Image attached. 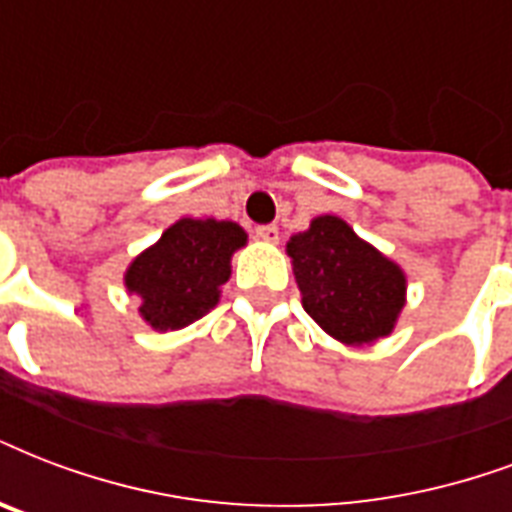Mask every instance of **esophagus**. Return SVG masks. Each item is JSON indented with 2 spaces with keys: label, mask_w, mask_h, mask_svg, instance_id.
<instances>
[{
  "label": "esophagus",
  "mask_w": 512,
  "mask_h": 512,
  "mask_svg": "<svg viewBox=\"0 0 512 512\" xmlns=\"http://www.w3.org/2000/svg\"><path fill=\"white\" fill-rule=\"evenodd\" d=\"M255 236L257 239L268 241V244H276V241H279V228H276V225H257Z\"/></svg>",
  "instance_id": "1"
}]
</instances>
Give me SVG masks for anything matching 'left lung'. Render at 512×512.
I'll list each match as a JSON object with an SVG mask.
<instances>
[{"mask_svg": "<svg viewBox=\"0 0 512 512\" xmlns=\"http://www.w3.org/2000/svg\"><path fill=\"white\" fill-rule=\"evenodd\" d=\"M303 308L327 335L365 346L395 330L405 273L333 214L314 217L287 241Z\"/></svg>", "mask_w": 512, "mask_h": 512, "instance_id": "obj_1", "label": "left lung"}]
</instances>
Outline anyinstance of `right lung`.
<instances>
[{"label": "right lung", "instance_id": "right-lung-1", "mask_svg": "<svg viewBox=\"0 0 512 512\" xmlns=\"http://www.w3.org/2000/svg\"><path fill=\"white\" fill-rule=\"evenodd\" d=\"M247 244L241 225L182 217L126 271V287L142 300L152 330H179L209 314L230 279V257Z\"/></svg>", "mask_w": 512, "mask_h": 512}]
</instances>
